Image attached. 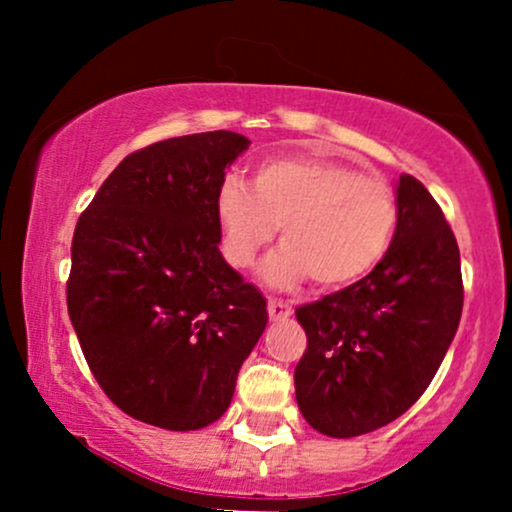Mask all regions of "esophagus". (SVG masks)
<instances>
[{
    "label": "esophagus",
    "mask_w": 512,
    "mask_h": 512,
    "mask_svg": "<svg viewBox=\"0 0 512 512\" xmlns=\"http://www.w3.org/2000/svg\"><path fill=\"white\" fill-rule=\"evenodd\" d=\"M267 310H269V317L272 320H286V317H291L293 308L286 301H276V298H272V301L267 303Z\"/></svg>",
    "instance_id": "34e87169"
}]
</instances>
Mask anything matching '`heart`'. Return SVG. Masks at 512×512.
<instances>
[{
	"mask_svg": "<svg viewBox=\"0 0 512 512\" xmlns=\"http://www.w3.org/2000/svg\"><path fill=\"white\" fill-rule=\"evenodd\" d=\"M221 248L238 269L255 264L281 228L279 255L264 267L276 289L310 276L320 289L356 284L385 257L397 197L383 178L320 156H281L257 166L252 190L228 178L216 192Z\"/></svg>",
	"mask_w": 512,
	"mask_h": 512,
	"instance_id": "1",
	"label": "heart"
}]
</instances>
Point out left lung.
Returning <instances> with one entry per match:
<instances>
[{
    "label": "left lung",
    "instance_id": "1",
    "mask_svg": "<svg viewBox=\"0 0 512 512\" xmlns=\"http://www.w3.org/2000/svg\"><path fill=\"white\" fill-rule=\"evenodd\" d=\"M460 248L431 192L397 182V228L356 284L296 308L308 337L293 383L315 431L354 438L402 416L431 385L462 315Z\"/></svg>",
    "mask_w": 512,
    "mask_h": 512
}]
</instances>
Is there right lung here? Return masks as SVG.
Wrapping results in <instances>:
<instances>
[{
    "label": "right lung",
    "instance_id": "right-lung-1",
    "mask_svg": "<svg viewBox=\"0 0 512 512\" xmlns=\"http://www.w3.org/2000/svg\"><path fill=\"white\" fill-rule=\"evenodd\" d=\"M248 146L216 129L134 151L76 223L69 320L105 395L144 424H214L267 327L264 296L219 252L216 192Z\"/></svg>",
    "mask_w": 512,
    "mask_h": 512
}]
</instances>
